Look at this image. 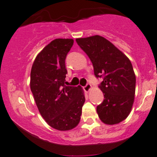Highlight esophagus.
I'll list each match as a JSON object with an SVG mask.
<instances>
[{
	"label": "esophagus",
	"mask_w": 157,
	"mask_h": 157,
	"mask_svg": "<svg viewBox=\"0 0 157 157\" xmlns=\"http://www.w3.org/2000/svg\"><path fill=\"white\" fill-rule=\"evenodd\" d=\"M83 88H84V90H85L86 92H90V90H91V89H92V86H91V84L87 83L86 85L85 86L83 87Z\"/></svg>",
	"instance_id": "1"
}]
</instances>
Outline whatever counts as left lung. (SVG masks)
<instances>
[{"mask_svg":"<svg viewBox=\"0 0 157 157\" xmlns=\"http://www.w3.org/2000/svg\"><path fill=\"white\" fill-rule=\"evenodd\" d=\"M91 60L96 77H103L99 86L105 96L97 106L100 120L107 125L126 120L134 103L136 78L128 58L111 42L99 35L76 39Z\"/></svg>","mask_w":157,"mask_h":157,"instance_id":"1","label":"left lung"}]
</instances>
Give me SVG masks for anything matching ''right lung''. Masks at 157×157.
<instances>
[{
	"label": "right lung",
	"instance_id": "add662e5",
	"mask_svg": "<svg viewBox=\"0 0 157 157\" xmlns=\"http://www.w3.org/2000/svg\"><path fill=\"white\" fill-rule=\"evenodd\" d=\"M73 44V39L53 40L37 54L31 71V90L40 113L59 131L78 125L85 102L80 86L65 85L66 56Z\"/></svg>",
	"mask_w": 157,
	"mask_h": 157
}]
</instances>
